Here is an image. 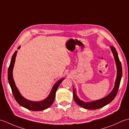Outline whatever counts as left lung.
Listing matches in <instances>:
<instances>
[{"instance_id": "obj_1", "label": "left lung", "mask_w": 129, "mask_h": 129, "mask_svg": "<svg viewBox=\"0 0 129 129\" xmlns=\"http://www.w3.org/2000/svg\"><path fill=\"white\" fill-rule=\"evenodd\" d=\"M110 49L112 51V53H113L114 55L115 61L117 68V76L114 89L110 94H108L105 98H103V99H101L98 100L92 101H91V102H84V101L80 100L78 98L77 95L76 94V90L73 87L74 99V100L75 101L76 104L79 106L82 107V108L86 109H89V110H94V109H100L101 108H103L104 106L108 105L111 101H113L116 96L120 86V81H121V79L122 67L121 62H120L118 54L117 53L115 48L114 46H111Z\"/></svg>"}]
</instances>
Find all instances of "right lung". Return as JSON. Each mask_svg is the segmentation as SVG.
Here are the masks:
<instances>
[{
    "label": "right lung",
    "mask_w": 129,
    "mask_h": 129,
    "mask_svg": "<svg viewBox=\"0 0 129 129\" xmlns=\"http://www.w3.org/2000/svg\"><path fill=\"white\" fill-rule=\"evenodd\" d=\"M20 46H19L18 49H20ZM16 53H17V51H15L13 54L12 59H11L10 65L9 68H8V81H9V83L11 87V89H12L13 94L15 99L17 101V103L19 105L30 110L41 111L48 109L49 107H50L51 105V104L54 102L55 98V94L57 87H59V85L64 79L62 78L61 79L57 81L54 84L53 88L51 89L50 94L44 100L40 101H33L26 99L19 92L18 89L15 85V82L14 81L13 77V70L15 61Z\"/></svg>",
    "instance_id": "add662e5"
}]
</instances>
